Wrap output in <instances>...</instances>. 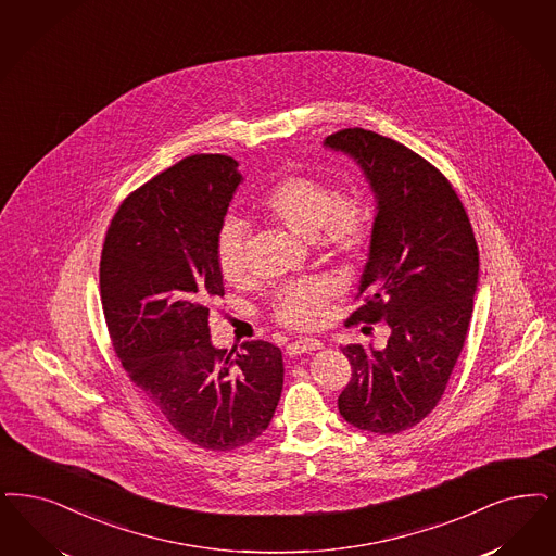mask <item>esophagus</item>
Wrapping results in <instances>:
<instances>
[{
    "label": "esophagus",
    "mask_w": 556,
    "mask_h": 556,
    "mask_svg": "<svg viewBox=\"0 0 556 556\" xmlns=\"http://www.w3.org/2000/svg\"><path fill=\"white\" fill-rule=\"evenodd\" d=\"M323 343L318 339H312V337H304V339H295L288 345V354L291 357L302 356V354H311L320 350Z\"/></svg>",
    "instance_id": "esophagus-1"
}]
</instances>
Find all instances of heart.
<instances>
[{"label": "heart", "instance_id": "b5f03b06", "mask_svg": "<svg viewBox=\"0 0 556 556\" xmlns=\"http://www.w3.org/2000/svg\"><path fill=\"white\" fill-rule=\"evenodd\" d=\"M268 222L291 236L314 242L339 258H357L370 236V208L359 197L339 199L329 184L308 176H289L273 184L258 202ZM217 265L223 279L242 283L248 277L245 227L227 222L217 236ZM334 295L329 279H312L279 291L275 316L289 329H314L325 320Z\"/></svg>", "mask_w": 556, "mask_h": 556}]
</instances>
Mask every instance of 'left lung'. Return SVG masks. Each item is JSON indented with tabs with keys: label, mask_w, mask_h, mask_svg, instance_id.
<instances>
[{
	"label": "left lung",
	"mask_w": 556,
	"mask_h": 556,
	"mask_svg": "<svg viewBox=\"0 0 556 556\" xmlns=\"http://www.w3.org/2000/svg\"><path fill=\"white\" fill-rule=\"evenodd\" d=\"M323 147L356 163L377 208L359 281L366 304L348 323L384 320L391 329L382 350L343 348L352 380L339 414L359 430L397 434L443 397L473 312L478 245L451 184L407 147L362 128Z\"/></svg>",
	"instance_id": "8db88e82"
}]
</instances>
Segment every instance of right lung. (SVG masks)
<instances>
[{"label":"right lung","instance_id":"add662e5","mask_svg":"<svg viewBox=\"0 0 556 556\" xmlns=\"http://www.w3.org/2000/svg\"><path fill=\"white\" fill-rule=\"evenodd\" d=\"M225 155L184 159L122 202L101 254V304L134 384L184 439L231 451L267 430L283 389L268 341L227 354L211 341L223 295L217 236L244 176Z\"/></svg>","mask_w":556,"mask_h":556}]
</instances>
